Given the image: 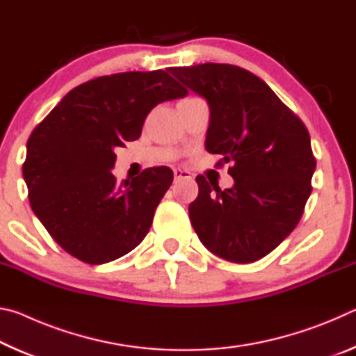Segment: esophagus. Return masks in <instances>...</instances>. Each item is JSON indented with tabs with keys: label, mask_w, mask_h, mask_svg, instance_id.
<instances>
[{
	"label": "esophagus",
	"mask_w": 356,
	"mask_h": 356,
	"mask_svg": "<svg viewBox=\"0 0 356 356\" xmlns=\"http://www.w3.org/2000/svg\"><path fill=\"white\" fill-rule=\"evenodd\" d=\"M191 177V174L188 171L185 170H180V168H177V170H174V179L179 180V179H188Z\"/></svg>",
	"instance_id": "esophagus-1"
}]
</instances>
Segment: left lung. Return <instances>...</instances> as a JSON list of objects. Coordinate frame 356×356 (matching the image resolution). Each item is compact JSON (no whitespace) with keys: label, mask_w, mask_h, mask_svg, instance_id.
Here are the masks:
<instances>
[{"label":"left lung","mask_w":356,"mask_h":356,"mask_svg":"<svg viewBox=\"0 0 356 356\" xmlns=\"http://www.w3.org/2000/svg\"><path fill=\"white\" fill-rule=\"evenodd\" d=\"M170 72L207 100L206 149L232 163V188L196 177L200 195L188 207L191 225L213 254L254 262L303 215L316 170L308 129L267 83L237 65L206 63Z\"/></svg>","instance_id":"obj_1"}]
</instances>
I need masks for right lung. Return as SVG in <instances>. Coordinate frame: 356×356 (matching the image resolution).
Here are the masks:
<instances>
[{
  "mask_svg": "<svg viewBox=\"0 0 356 356\" xmlns=\"http://www.w3.org/2000/svg\"><path fill=\"white\" fill-rule=\"evenodd\" d=\"M186 94L166 70L99 76L72 89L33 130L23 163L29 204L64 251L100 265L143 242L172 171L147 168L118 184L114 149L140 138L155 105Z\"/></svg>",
  "mask_w": 356,
  "mask_h": 356,
  "instance_id": "1",
  "label": "right lung"
}]
</instances>
